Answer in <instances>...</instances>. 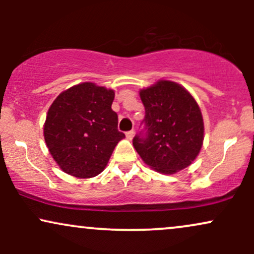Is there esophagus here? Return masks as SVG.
<instances>
[{
	"label": "esophagus",
	"instance_id": "34e87169",
	"mask_svg": "<svg viewBox=\"0 0 254 254\" xmlns=\"http://www.w3.org/2000/svg\"><path fill=\"white\" fill-rule=\"evenodd\" d=\"M133 130H130V131H127V133H125V135H127V139H132V137H133Z\"/></svg>",
	"mask_w": 254,
	"mask_h": 254
}]
</instances>
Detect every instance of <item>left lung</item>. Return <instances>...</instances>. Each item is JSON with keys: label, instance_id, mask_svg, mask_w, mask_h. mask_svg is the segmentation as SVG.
<instances>
[{"label": "left lung", "instance_id": "1", "mask_svg": "<svg viewBox=\"0 0 254 254\" xmlns=\"http://www.w3.org/2000/svg\"><path fill=\"white\" fill-rule=\"evenodd\" d=\"M145 116L144 130L132 139L150 168L173 174L192 164L204 139L202 112L183 86L160 80L139 92Z\"/></svg>", "mask_w": 254, "mask_h": 254}]
</instances>
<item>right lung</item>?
<instances>
[{"instance_id":"1","label":"right lung","mask_w":254,"mask_h":254,"mask_svg":"<svg viewBox=\"0 0 254 254\" xmlns=\"http://www.w3.org/2000/svg\"><path fill=\"white\" fill-rule=\"evenodd\" d=\"M115 90L83 82L55 99L44 124V138L56 164L76 178H93L106 167L125 135L111 106Z\"/></svg>"}]
</instances>
